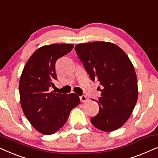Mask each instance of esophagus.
<instances>
[{
	"label": "esophagus",
	"instance_id": "1",
	"mask_svg": "<svg viewBox=\"0 0 158 158\" xmlns=\"http://www.w3.org/2000/svg\"><path fill=\"white\" fill-rule=\"evenodd\" d=\"M80 99H81V102H83V103H85V102H87V101L89 100V99H88V98L87 96H81V97H80Z\"/></svg>",
	"mask_w": 158,
	"mask_h": 158
}]
</instances>
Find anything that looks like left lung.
Masks as SVG:
<instances>
[{"label":"left lung","mask_w":158,"mask_h":158,"mask_svg":"<svg viewBox=\"0 0 158 158\" xmlns=\"http://www.w3.org/2000/svg\"><path fill=\"white\" fill-rule=\"evenodd\" d=\"M75 49L90 79L103 85L98 114L90 122L101 131L116 130L128 120L137 101V75L131 60L111 42L78 44Z\"/></svg>","instance_id":"obj_1"}]
</instances>
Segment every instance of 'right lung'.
Listing matches in <instances>:
<instances>
[{"mask_svg": "<svg viewBox=\"0 0 158 158\" xmlns=\"http://www.w3.org/2000/svg\"><path fill=\"white\" fill-rule=\"evenodd\" d=\"M73 44H54L36 49L28 60L19 81L23 114L39 132L52 135L64 126L73 108L80 103L75 94L49 92L54 87L56 61L72 50Z\"/></svg>", "mask_w": 158, "mask_h": 158, "instance_id": "1", "label": "right lung"}]
</instances>
